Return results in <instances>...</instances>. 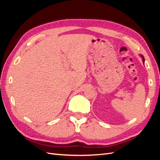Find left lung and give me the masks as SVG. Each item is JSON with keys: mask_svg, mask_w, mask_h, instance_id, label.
Listing matches in <instances>:
<instances>
[{"mask_svg": "<svg viewBox=\"0 0 160 160\" xmlns=\"http://www.w3.org/2000/svg\"><path fill=\"white\" fill-rule=\"evenodd\" d=\"M141 56H142V60H143V63H144V61H145L144 57H143V55H141Z\"/></svg>", "mask_w": 160, "mask_h": 160, "instance_id": "8db88e82", "label": "left lung"}]
</instances>
